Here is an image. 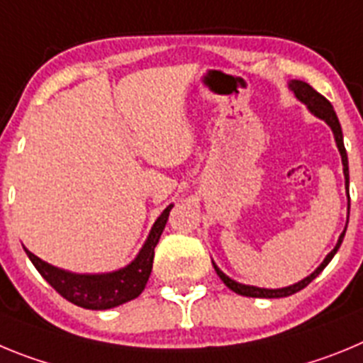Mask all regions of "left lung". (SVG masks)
I'll return each instance as SVG.
<instances>
[{"instance_id": "1", "label": "left lung", "mask_w": 363, "mask_h": 363, "mask_svg": "<svg viewBox=\"0 0 363 363\" xmlns=\"http://www.w3.org/2000/svg\"><path fill=\"white\" fill-rule=\"evenodd\" d=\"M289 89L294 92V96L300 99L301 104L307 105V108L313 112L314 116L320 118V120H323L327 125H329V127H331L333 134H335L336 147H338L340 156H342V165H344V174H345V185H349V165H347V152H345V145H344V134H342V127H340V121H338V118H336V112H335V108H333V105L329 104V99L323 98L320 92L314 91L313 86H311L309 83H306V82H300V79H293V82L289 83ZM345 230H347V225H345L344 233L340 234L336 247L333 249L331 252H329V255L325 256V259H323L322 264H320V267L316 269L313 274H309L307 278H303L301 281H298V284L289 285V287H281V289H262V287H255V285H243V284H238V281L230 280L225 272H221L220 269H218L216 264H213L214 271H216L218 277L221 278V281H223V284H225L230 291L242 294V296H251V298H285V296H291V294L298 293V291H301L303 287H307V285H309L311 281H313L314 278L318 277L320 272H322L323 269L327 267V264L331 262L333 256L336 255V251H338L340 245H342V242H344Z\"/></svg>"}]
</instances>
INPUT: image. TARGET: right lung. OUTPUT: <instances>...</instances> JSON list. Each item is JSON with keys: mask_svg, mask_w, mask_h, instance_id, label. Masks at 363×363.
Returning a JSON list of instances; mask_svg holds the SVG:
<instances>
[{"mask_svg": "<svg viewBox=\"0 0 363 363\" xmlns=\"http://www.w3.org/2000/svg\"><path fill=\"white\" fill-rule=\"evenodd\" d=\"M171 209L172 205H169L160 214L158 220L154 221L149 238L145 240L136 258L127 267L118 269V271L104 272V274H76V272L63 271V269L47 264L36 255H32L28 249H25V252L41 277L70 303L92 311L112 309L125 301L134 300L145 289L147 280L152 271L154 247L158 245Z\"/></svg>", "mask_w": 363, "mask_h": 363, "instance_id": "add662e5", "label": "right lung"}]
</instances>
